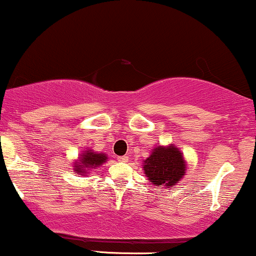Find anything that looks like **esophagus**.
I'll return each instance as SVG.
<instances>
[{"instance_id":"obj_1","label":"esophagus","mask_w":256,"mask_h":256,"mask_svg":"<svg viewBox=\"0 0 256 256\" xmlns=\"http://www.w3.org/2000/svg\"><path fill=\"white\" fill-rule=\"evenodd\" d=\"M118 160H120V162L127 163L129 160V157L128 156H120V157H118Z\"/></svg>"}]
</instances>
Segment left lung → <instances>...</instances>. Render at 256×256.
<instances>
[{
  "instance_id": "1",
  "label": "left lung",
  "mask_w": 256,
  "mask_h": 256,
  "mask_svg": "<svg viewBox=\"0 0 256 256\" xmlns=\"http://www.w3.org/2000/svg\"><path fill=\"white\" fill-rule=\"evenodd\" d=\"M142 162L144 173L148 182L160 188H174L188 169L184 154L174 144L156 146Z\"/></svg>"
}]
</instances>
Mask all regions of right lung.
Masks as SVG:
<instances>
[{
	"instance_id": "right-lung-1",
	"label": "right lung",
	"mask_w": 256,
	"mask_h": 256,
	"mask_svg": "<svg viewBox=\"0 0 256 256\" xmlns=\"http://www.w3.org/2000/svg\"><path fill=\"white\" fill-rule=\"evenodd\" d=\"M108 160V154L104 152H96L93 151V148H87L82 151V154L74 162V172L78 175H84L86 176L87 174H90L92 169L99 168Z\"/></svg>"
}]
</instances>
